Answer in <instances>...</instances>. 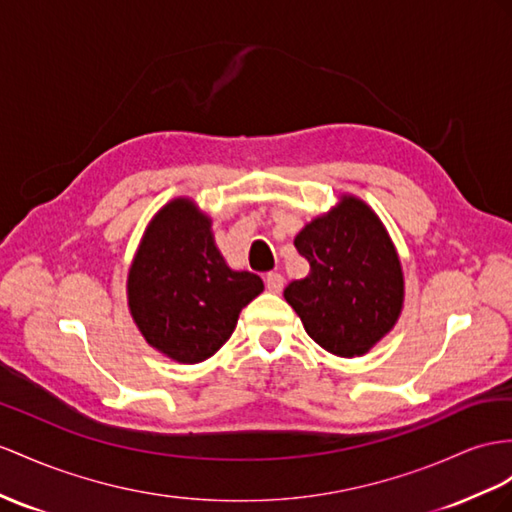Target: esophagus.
<instances>
[{
    "label": "esophagus",
    "instance_id": "esophagus-1",
    "mask_svg": "<svg viewBox=\"0 0 512 512\" xmlns=\"http://www.w3.org/2000/svg\"><path fill=\"white\" fill-rule=\"evenodd\" d=\"M266 290L272 292V294H279L283 290V277L279 272L266 274Z\"/></svg>",
    "mask_w": 512,
    "mask_h": 512
}]
</instances>
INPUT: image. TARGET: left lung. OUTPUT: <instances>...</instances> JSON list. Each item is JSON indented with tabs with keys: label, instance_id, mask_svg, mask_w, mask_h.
I'll list each match as a JSON object with an SVG mask.
<instances>
[{
	"label": "left lung",
	"instance_id": "1",
	"mask_svg": "<svg viewBox=\"0 0 512 512\" xmlns=\"http://www.w3.org/2000/svg\"><path fill=\"white\" fill-rule=\"evenodd\" d=\"M294 246L311 272L285 287L307 335L335 357H363L396 326L404 272L374 209L352 194L303 227Z\"/></svg>",
	"mask_w": 512,
	"mask_h": 512
}]
</instances>
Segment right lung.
I'll return each instance as SVG.
<instances>
[{"instance_id": "add662e5", "label": "right lung", "mask_w": 512, "mask_h": 512, "mask_svg": "<svg viewBox=\"0 0 512 512\" xmlns=\"http://www.w3.org/2000/svg\"><path fill=\"white\" fill-rule=\"evenodd\" d=\"M261 292L257 274L229 268L212 218L188 196L151 218L127 274V305L144 342L188 365L216 355Z\"/></svg>"}]
</instances>
